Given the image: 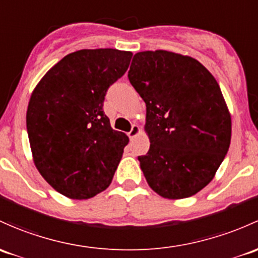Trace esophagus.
I'll use <instances>...</instances> for the list:
<instances>
[{"label": "esophagus", "mask_w": 258, "mask_h": 258, "mask_svg": "<svg viewBox=\"0 0 258 258\" xmlns=\"http://www.w3.org/2000/svg\"><path fill=\"white\" fill-rule=\"evenodd\" d=\"M138 134H140V127H138L137 124H134V126H132V128H131V131H130L127 135H128L130 140H134V138L136 137Z\"/></svg>", "instance_id": "34e87169"}]
</instances>
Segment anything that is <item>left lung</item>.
Masks as SVG:
<instances>
[{"label": "left lung", "mask_w": 258, "mask_h": 258, "mask_svg": "<svg viewBox=\"0 0 258 258\" xmlns=\"http://www.w3.org/2000/svg\"><path fill=\"white\" fill-rule=\"evenodd\" d=\"M128 80L146 102L150 150L138 156L148 185L168 199L202 190L224 161L231 117L218 81L190 56L135 54Z\"/></svg>", "instance_id": "1"}]
</instances>
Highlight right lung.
Instances as JSON below:
<instances>
[{"label":"right lung","mask_w":258,"mask_h":258,"mask_svg":"<svg viewBox=\"0 0 258 258\" xmlns=\"http://www.w3.org/2000/svg\"><path fill=\"white\" fill-rule=\"evenodd\" d=\"M131 51L83 49L64 56L34 89L27 110L34 164L70 199H89L112 180L128 137L104 112L111 85L128 69Z\"/></svg>","instance_id":"add662e5"}]
</instances>
